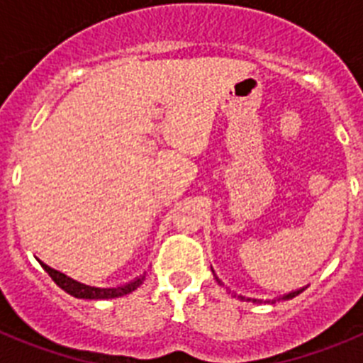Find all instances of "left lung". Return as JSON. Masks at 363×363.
Wrapping results in <instances>:
<instances>
[{"label":"left lung","mask_w":363,"mask_h":363,"mask_svg":"<svg viewBox=\"0 0 363 363\" xmlns=\"http://www.w3.org/2000/svg\"><path fill=\"white\" fill-rule=\"evenodd\" d=\"M214 278H216V281H218V284H220V285H223V284H221V281H220V278H218V277H216V274H214ZM301 291H303V289H298V291H293V293H289V294H285V296L278 298V300H291V298L298 296V294H300V293H301ZM238 298H240V300H247V301H251V298H245V296H238ZM252 301H262V300H252ZM269 301H271V303H274V301H277V300H267V303H269Z\"/></svg>","instance_id":"1"}]
</instances>
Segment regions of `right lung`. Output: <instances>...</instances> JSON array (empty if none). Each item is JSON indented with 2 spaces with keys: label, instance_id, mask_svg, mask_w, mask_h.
<instances>
[{
  "label": "right lung",
  "instance_id": "obj_1",
  "mask_svg": "<svg viewBox=\"0 0 363 363\" xmlns=\"http://www.w3.org/2000/svg\"><path fill=\"white\" fill-rule=\"evenodd\" d=\"M41 267L45 269V271L49 272V277L52 278L54 284L57 285V287H62L65 293H69L70 296L74 298H85V300H108V298H118V296H123V294H129L133 293L134 289H138L140 285L143 284V280H145V277H140L136 278V280L129 281V284L125 285H120V287H92V285H85L82 284V281H76L72 280V278H69L67 274H63V272L56 271V269L49 267V265H45L43 262H40Z\"/></svg>",
  "mask_w": 363,
  "mask_h": 363
}]
</instances>
